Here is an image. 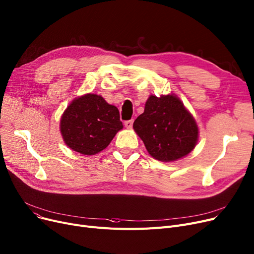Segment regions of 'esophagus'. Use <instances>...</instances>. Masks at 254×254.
Segmentation results:
<instances>
[{
	"label": "esophagus",
	"mask_w": 254,
	"mask_h": 254,
	"mask_svg": "<svg viewBox=\"0 0 254 254\" xmlns=\"http://www.w3.org/2000/svg\"><path fill=\"white\" fill-rule=\"evenodd\" d=\"M132 124H134V119L127 120V122H125V126H126L127 128H131L132 127Z\"/></svg>",
	"instance_id": "esophagus-1"
}]
</instances>
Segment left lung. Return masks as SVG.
<instances>
[{
    "instance_id": "1",
    "label": "left lung",
    "mask_w": 254,
    "mask_h": 254,
    "mask_svg": "<svg viewBox=\"0 0 254 254\" xmlns=\"http://www.w3.org/2000/svg\"><path fill=\"white\" fill-rule=\"evenodd\" d=\"M132 127L159 162L178 161L194 149L198 140L194 117L174 93L150 95Z\"/></svg>"
}]
</instances>
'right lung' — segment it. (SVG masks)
<instances>
[{
	"label": "right lung",
	"mask_w": 254,
	"mask_h": 254,
	"mask_svg": "<svg viewBox=\"0 0 254 254\" xmlns=\"http://www.w3.org/2000/svg\"><path fill=\"white\" fill-rule=\"evenodd\" d=\"M123 128L118 109L97 93L75 98L60 122L64 144L83 155H95L104 150Z\"/></svg>",
	"instance_id": "right-lung-1"
}]
</instances>
